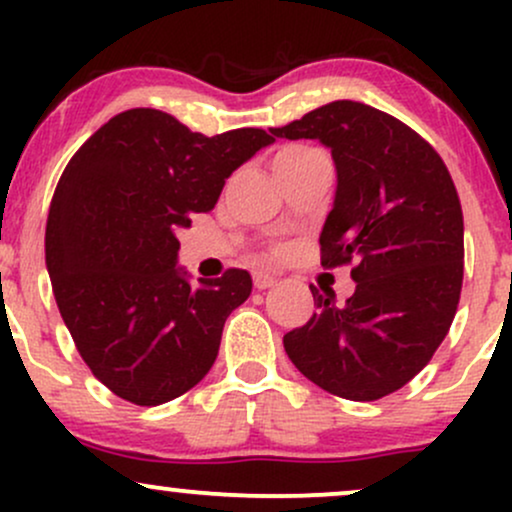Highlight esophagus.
Here are the masks:
<instances>
[{
    "mask_svg": "<svg viewBox=\"0 0 512 512\" xmlns=\"http://www.w3.org/2000/svg\"><path fill=\"white\" fill-rule=\"evenodd\" d=\"M252 284H255V289H272L276 284V276L274 274H267V272H255L252 274Z\"/></svg>",
    "mask_w": 512,
    "mask_h": 512,
    "instance_id": "1",
    "label": "esophagus"
}]
</instances>
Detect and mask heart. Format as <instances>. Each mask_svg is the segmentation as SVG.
Returning <instances> with one entry per match:
<instances>
[{
	"instance_id": "obj_1",
	"label": "heart",
	"mask_w": 512,
	"mask_h": 512,
	"mask_svg": "<svg viewBox=\"0 0 512 512\" xmlns=\"http://www.w3.org/2000/svg\"><path fill=\"white\" fill-rule=\"evenodd\" d=\"M313 151L315 149H310V146H289V149H284L279 156H276V163L289 161V158H298V156H308L313 154Z\"/></svg>"
}]
</instances>
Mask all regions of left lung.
<instances>
[{"mask_svg":"<svg viewBox=\"0 0 512 512\" xmlns=\"http://www.w3.org/2000/svg\"><path fill=\"white\" fill-rule=\"evenodd\" d=\"M269 132L332 151L337 192L322 264L356 262L344 305L310 286L317 310L284 334L286 354L337 397L390 395L431 361L460 303L464 223L448 168L414 129L366 103H327Z\"/></svg>","mask_w":512,"mask_h":512,"instance_id":"1","label":"left lung"}]
</instances>
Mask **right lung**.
Here are the masks:
<instances>
[{"mask_svg": "<svg viewBox=\"0 0 512 512\" xmlns=\"http://www.w3.org/2000/svg\"><path fill=\"white\" fill-rule=\"evenodd\" d=\"M274 142L264 129L204 137L173 115H115L76 151L52 197L45 264L57 308L91 373L156 407L192 390L219 354L252 279H197L178 264L180 228L214 209L236 168Z\"/></svg>", "mask_w": 512, "mask_h": 512, "instance_id": "add662e5", "label": "right lung"}]
</instances>
